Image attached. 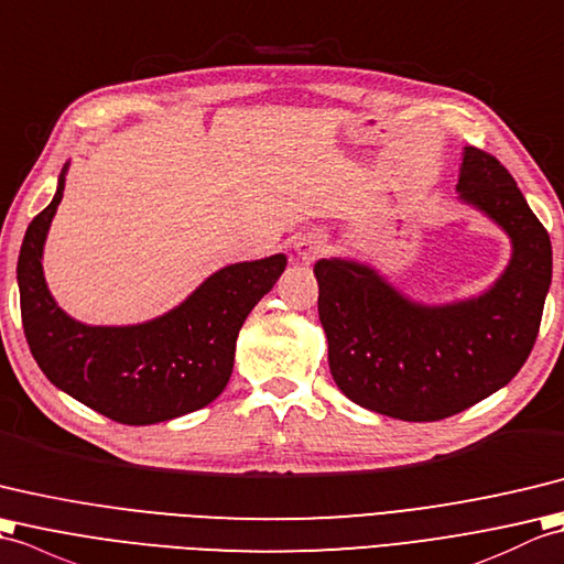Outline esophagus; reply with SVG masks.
I'll list each match as a JSON object with an SVG mask.
<instances>
[{
	"label": "esophagus",
	"instance_id": "esophagus-1",
	"mask_svg": "<svg viewBox=\"0 0 564 564\" xmlns=\"http://www.w3.org/2000/svg\"><path fill=\"white\" fill-rule=\"evenodd\" d=\"M294 250L304 262H311L325 253V239L321 234H304L302 239L294 243Z\"/></svg>",
	"mask_w": 564,
	"mask_h": 564
}]
</instances>
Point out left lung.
Instances as JSON below:
<instances>
[{"mask_svg": "<svg viewBox=\"0 0 564 564\" xmlns=\"http://www.w3.org/2000/svg\"><path fill=\"white\" fill-rule=\"evenodd\" d=\"M456 191L514 246L509 268L482 296L422 306L359 262L330 258L314 268L333 379L379 415L452 417L514 379L535 345L553 278L545 227L511 173L482 149L466 147Z\"/></svg>", "mask_w": 564, "mask_h": 564, "instance_id": "left-lung-1", "label": "left lung"}]
</instances>
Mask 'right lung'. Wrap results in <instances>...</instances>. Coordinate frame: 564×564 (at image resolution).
<instances>
[{
	"instance_id": "right-lung-1",
	"label": "right lung",
	"mask_w": 564,
	"mask_h": 564,
	"mask_svg": "<svg viewBox=\"0 0 564 564\" xmlns=\"http://www.w3.org/2000/svg\"><path fill=\"white\" fill-rule=\"evenodd\" d=\"M23 236L17 280L31 355L50 383L120 424H156L209 405L229 383L246 316L284 272L282 253L212 274L185 302L140 325L104 328L69 318L43 278V243L65 191Z\"/></svg>"
}]
</instances>
